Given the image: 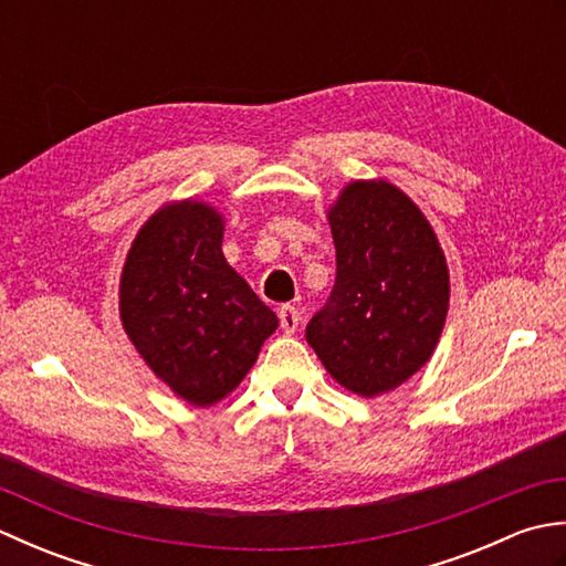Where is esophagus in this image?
Instances as JSON below:
<instances>
[{"mask_svg":"<svg viewBox=\"0 0 566 566\" xmlns=\"http://www.w3.org/2000/svg\"><path fill=\"white\" fill-rule=\"evenodd\" d=\"M298 323H302V316H298V308L296 306L286 304V306L280 308V326H282V331L286 335H292L298 328Z\"/></svg>","mask_w":566,"mask_h":566,"instance_id":"1","label":"esophagus"}]
</instances>
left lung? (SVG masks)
<instances>
[{
    "label": "left lung",
    "mask_w": 566,
    "mask_h": 566,
    "mask_svg": "<svg viewBox=\"0 0 566 566\" xmlns=\"http://www.w3.org/2000/svg\"><path fill=\"white\" fill-rule=\"evenodd\" d=\"M328 221L338 270L306 340L340 387L371 399L413 377L436 350L448 262L423 211L384 179L347 185Z\"/></svg>",
    "instance_id": "obj_1"
}]
</instances>
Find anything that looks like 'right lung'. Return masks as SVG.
<instances>
[{
	"label": "right lung",
	"instance_id": "add662e5",
	"mask_svg": "<svg viewBox=\"0 0 566 566\" xmlns=\"http://www.w3.org/2000/svg\"><path fill=\"white\" fill-rule=\"evenodd\" d=\"M223 216L185 199L140 228L122 272L118 311L146 365L191 406L231 394L280 326L223 252Z\"/></svg>",
	"mask_w": 566,
	"mask_h": 566
}]
</instances>
